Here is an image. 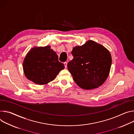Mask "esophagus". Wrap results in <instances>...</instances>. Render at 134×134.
Instances as JSON below:
<instances>
[{
	"label": "esophagus",
	"mask_w": 134,
	"mask_h": 134,
	"mask_svg": "<svg viewBox=\"0 0 134 134\" xmlns=\"http://www.w3.org/2000/svg\"><path fill=\"white\" fill-rule=\"evenodd\" d=\"M64 65H65V68H67V62H64Z\"/></svg>",
	"instance_id": "34e87169"
}]
</instances>
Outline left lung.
Returning a JSON list of instances; mask_svg holds the SVG:
<instances>
[{
    "label": "left lung",
    "instance_id": "1",
    "mask_svg": "<svg viewBox=\"0 0 134 134\" xmlns=\"http://www.w3.org/2000/svg\"><path fill=\"white\" fill-rule=\"evenodd\" d=\"M73 58L68 69L76 83L82 89L92 90L105 82L110 71L112 58L109 51L96 42L89 40L73 48Z\"/></svg>",
    "mask_w": 134,
    "mask_h": 134
}]
</instances>
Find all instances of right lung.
<instances>
[{"mask_svg":"<svg viewBox=\"0 0 134 134\" xmlns=\"http://www.w3.org/2000/svg\"><path fill=\"white\" fill-rule=\"evenodd\" d=\"M23 67L26 78L38 85L53 81L65 68L49 46L32 48L24 58Z\"/></svg>","mask_w":134,"mask_h":134,"instance_id":"right-lung-1","label":"right lung"}]
</instances>
